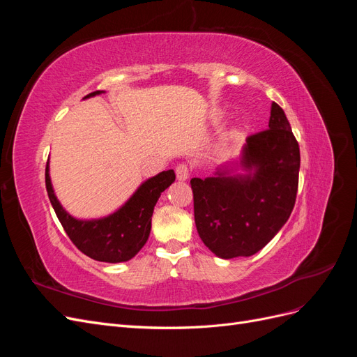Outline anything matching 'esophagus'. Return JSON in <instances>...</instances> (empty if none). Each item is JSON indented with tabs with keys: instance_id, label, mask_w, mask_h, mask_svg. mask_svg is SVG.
Returning <instances> with one entry per match:
<instances>
[{
	"instance_id": "esophagus-1",
	"label": "esophagus",
	"mask_w": 357,
	"mask_h": 357,
	"mask_svg": "<svg viewBox=\"0 0 357 357\" xmlns=\"http://www.w3.org/2000/svg\"><path fill=\"white\" fill-rule=\"evenodd\" d=\"M176 176L181 181L186 180L190 176V167L188 164H185V162H183V164H178L176 167Z\"/></svg>"
}]
</instances>
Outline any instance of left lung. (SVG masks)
<instances>
[{
	"instance_id": "8db88e82",
	"label": "left lung",
	"mask_w": 357,
	"mask_h": 357,
	"mask_svg": "<svg viewBox=\"0 0 357 357\" xmlns=\"http://www.w3.org/2000/svg\"><path fill=\"white\" fill-rule=\"evenodd\" d=\"M269 128L248 135L244 176L223 167L215 177L192 178L193 213L202 243L222 259L252 256L283 228L295 207L299 144L282 107L271 105Z\"/></svg>"
}]
</instances>
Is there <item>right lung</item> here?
Wrapping results in <instances>:
<instances>
[{"mask_svg": "<svg viewBox=\"0 0 357 357\" xmlns=\"http://www.w3.org/2000/svg\"><path fill=\"white\" fill-rule=\"evenodd\" d=\"M100 93L102 92L95 91L84 98ZM174 180V171H162L158 176L144 181L116 213L102 219L79 220L63 210L56 199L50 183L49 162L46 165L47 195L63 231L82 253L95 261L109 264L126 262L142 250L152 228L155 205L160 193L171 186Z\"/></svg>", "mask_w": 357, "mask_h": 357, "instance_id": "obj_1", "label": "right lung"}]
</instances>
